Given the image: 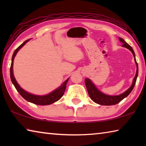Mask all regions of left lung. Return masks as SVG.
<instances>
[{
    "instance_id": "8db88e82",
    "label": "left lung",
    "mask_w": 146,
    "mask_h": 146,
    "mask_svg": "<svg viewBox=\"0 0 146 146\" xmlns=\"http://www.w3.org/2000/svg\"><path fill=\"white\" fill-rule=\"evenodd\" d=\"M119 40L121 42L123 43L122 46L125 47L127 49H129V50L131 51L133 56L135 57V61L137 64V72H136V75L134 79H133V82L131 87L128 89V90L125 91L124 93L121 94L120 95L118 96H110V95H105V94L102 93L100 92L99 90H97V88L95 87V86L93 84L92 82L88 78L85 79V84L86 88H87L88 95L91 98V99L92 100L93 102L95 103L98 104L100 105H103V106H111V105H115L117 104L118 102H120L121 100H122L123 98L127 97L128 95H129L130 93L131 92L133 88L135 85L136 81H137V78L138 76V64L136 61L135 59V54L134 51H133V48L131 47L129 44L125 42L122 38H119Z\"/></svg>"
}]
</instances>
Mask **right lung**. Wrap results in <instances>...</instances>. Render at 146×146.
Masks as SVG:
<instances>
[{
  "label": "right lung",
  "instance_id": "obj_1",
  "mask_svg": "<svg viewBox=\"0 0 146 146\" xmlns=\"http://www.w3.org/2000/svg\"><path fill=\"white\" fill-rule=\"evenodd\" d=\"M29 41L28 40H26L25 42L21 44V46H19L15 50L14 53L13 54V56H12V59H11V64L10 67V77L12 83L13 84L15 88H16V90L18 91V92L20 93L22 97H23L24 99L26 100L28 102H30L35 104L36 105H40V106H45V105H49L51 104L54 102L58 101L59 99H60V98L64 95V93L65 92L66 88V84H67V82L69 79H67L64 84L61 86H60L58 89H56L55 91H53V92L50 93L48 95H44V96H38V95H35L33 94L29 93L26 91L23 90L20 86L18 84V83L17 82L15 78L14 77L13 73V60L15 56L17 53L18 52L19 50L21 49L22 47L27 42Z\"/></svg>",
  "mask_w": 146,
  "mask_h": 146
}]
</instances>
